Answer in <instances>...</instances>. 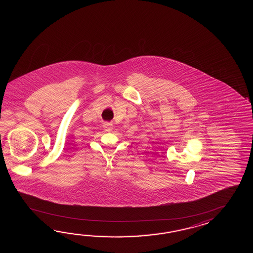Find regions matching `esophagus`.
Listing matches in <instances>:
<instances>
[{"label":"esophagus","mask_w":253,"mask_h":253,"mask_svg":"<svg viewBox=\"0 0 253 253\" xmlns=\"http://www.w3.org/2000/svg\"><path fill=\"white\" fill-rule=\"evenodd\" d=\"M104 128L106 131H108V132H110V131H112V129H113V126L111 123H105L104 124Z\"/></svg>","instance_id":"34e87169"}]
</instances>
